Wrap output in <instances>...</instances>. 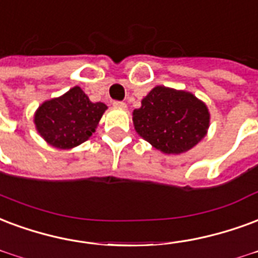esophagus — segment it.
<instances>
[{"label":"esophagus","instance_id":"1","mask_svg":"<svg viewBox=\"0 0 258 258\" xmlns=\"http://www.w3.org/2000/svg\"><path fill=\"white\" fill-rule=\"evenodd\" d=\"M113 108H116V109H125L127 105L124 104V102H121V101H114Z\"/></svg>","mask_w":258,"mask_h":258}]
</instances>
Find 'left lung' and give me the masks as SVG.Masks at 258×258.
Instances as JSON below:
<instances>
[{"label":"left lung","instance_id":"1","mask_svg":"<svg viewBox=\"0 0 258 258\" xmlns=\"http://www.w3.org/2000/svg\"><path fill=\"white\" fill-rule=\"evenodd\" d=\"M133 123L139 137L161 153L182 154L207 137L211 113L190 91L156 86L134 109Z\"/></svg>","mask_w":258,"mask_h":258}]
</instances>
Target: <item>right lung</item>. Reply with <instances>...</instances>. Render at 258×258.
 Returning <instances> with one entry per match:
<instances>
[{"instance_id": "obj_1", "label": "right lung", "mask_w": 258, "mask_h": 258, "mask_svg": "<svg viewBox=\"0 0 258 258\" xmlns=\"http://www.w3.org/2000/svg\"><path fill=\"white\" fill-rule=\"evenodd\" d=\"M106 109L104 102H91L75 86L60 97L42 102L34 113V124L47 145L68 150L94 134Z\"/></svg>"}]
</instances>
